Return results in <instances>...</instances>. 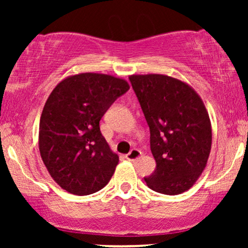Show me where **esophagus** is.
<instances>
[{"label":"esophagus","instance_id":"1","mask_svg":"<svg viewBox=\"0 0 248 248\" xmlns=\"http://www.w3.org/2000/svg\"><path fill=\"white\" fill-rule=\"evenodd\" d=\"M141 155H142V153L139 149H132L126 155V158L128 161H136L141 157Z\"/></svg>","mask_w":248,"mask_h":248}]
</instances>
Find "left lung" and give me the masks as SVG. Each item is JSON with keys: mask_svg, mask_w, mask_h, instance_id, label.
<instances>
[{"mask_svg": "<svg viewBox=\"0 0 248 248\" xmlns=\"http://www.w3.org/2000/svg\"><path fill=\"white\" fill-rule=\"evenodd\" d=\"M132 86L150 129L156 169L144 178L148 187L179 195L205 169L212 144L209 113L186 82L164 75H133Z\"/></svg>", "mask_w": 248, "mask_h": 248, "instance_id": "1", "label": "left lung"}]
</instances>
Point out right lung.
<instances>
[{
    "instance_id": "right-lung-1",
    "label": "right lung",
    "mask_w": 248,
    "mask_h": 248,
    "mask_svg": "<svg viewBox=\"0 0 248 248\" xmlns=\"http://www.w3.org/2000/svg\"><path fill=\"white\" fill-rule=\"evenodd\" d=\"M129 90L124 79L101 73L70 76L53 88L39 121V153L62 189L78 196L101 190L119 156L100 132L106 110Z\"/></svg>"
}]
</instances>
